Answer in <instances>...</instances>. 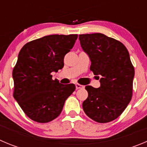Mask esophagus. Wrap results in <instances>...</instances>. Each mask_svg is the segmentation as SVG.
Returning <instances> with one entry per match:
<instances>
[{
  "label": "esophagus",
  "instance_id": "34e87169",
  "mask_svg": "<svg viewBox=\"0 0 147 147\" xmlns=\"http://www.w3.org/2000/svg\"><path fill=\"white\" fill-rule=\"evenodd\" d=\"M75 87H76V89H80V88H83L84 86H82V85L80 84H78V83H76V84H75Z\"/></svg>",
  "mask_w": 147,
  "mask_h": 147
}]
</instances>
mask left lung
I'll return each instance as SVG.
<instances>
[{
    "mask_svg": "<svg viewBox=\"0 0 147 147\" xmlns=\"http://www.w3.org/2000/svg\"><path fill=\"white\" fill-rule=\"evenodd\" d=\"M79 40L91 61L90 69L101 83L98 88L86 86L88 96L83 109L94 121L109 123L123 113L132 98L135 71L129 53L121 42L104 34H83Z\"/></svg>",
    "mask_w": 147,
    "mask_h": 147,
    "instance_id": "obj_1",
    "label": "left lung"
}]
</instances>
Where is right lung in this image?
Here are the masks:
<instances>
[{
    "instance_id": "1",
    "label": "right lung",
    "mask_w": 147,
    "mask_h": 147,
    "mask_svg": "<svg viewBox=\"0 0 147 147\" xmlns=\"http://www.w3.org/2000/svg\"><path fill=\"white\" fill-rule=\"evenodd\" d=\"M78 35H51L27 42L22 48L12 76L13 97L31 120L49 123L61 112L64 102L75 90L63 85L51 73L64 67V56L75 45Z\"/></svg>"
}]
</instances>
